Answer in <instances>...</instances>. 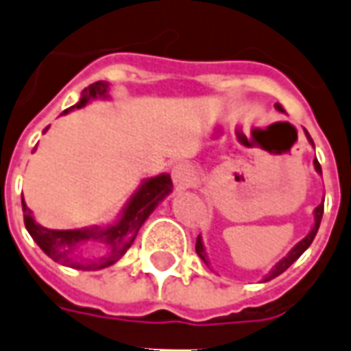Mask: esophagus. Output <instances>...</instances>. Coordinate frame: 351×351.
Returning <instances> with one entry per match:
<instances>
[{
  "label": "esophagus",
  "instance_id": "1",
  "mask_svg": "<svg viewBox=\"0 0 351 351\" xmlns=\"http://www.w3.org/2000/svg\"><path fill=\"white\" fill-rule=\"evenodd\" d=\"M173 178L178 188H190L191 184L195 182V175H193V169L188 165H178L173 171Z\"/></svg>",
  "mask_w": 351,
  "mask_h": 351
}]
</instances>
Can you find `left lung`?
<instances>
[{"label":"left lung","mask_w":351,"mask_h":351,"mask_svg":"<svg viewBox=\"0 0 351 351\" xmlns=\"http://www.w3.org/2000/svg\"><path fill=\"white\" fill-rule=\"evenodd\" d=\"M274 107L278 108L280 112H284V108L280 107L278 103H276ZM306 137H308V141H310V143H312V138H310L308 131H306ZM312 145H314V143H312ZM314 167H316L317 173H322V167H319V163H317V160H314ZM322 216H324V203H322V205H317V206H316V210H314V228H312V231H310L308 235H306V237H304V239H302L301 243H299V244H297V246H295L293 250H291V252H289V254H287L286 258H284V259H282V261H278V263H276V267H274V269H272V271H271V274H269V276L265 278V282H267V280L276 278L278 274H282V272L286 271V269H289V267H291V265H293L295 261H297V259L301 258L302 252H304V250H306V248H308L310 244H312V241H314V237H316L317 229H319V221H322ZM195 252H197L199 258L203 259V261H205V263L208 265V259H206V254H205V250H203V243H201V239H199V237H197V243H195Z\"/></svg>","instance_id":"left-lung-1"}]
</instances>
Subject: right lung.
Returning <instances> with one entry per match:
<instances>
[{"label":"right lung","mask_w":351,"mask_h":351,"mask_svg":"<svg viewBox=\"0 0 351 351\" xmlns=\"http://www.w3.org/2000/svg\"><path fill=\"white\" fill-rule=\"evenodd\" d=\"M107 82L97 80L84 90L80 101L71 108H80L86 105L93 97H105L107 95ZM67 112V110H65ZM64 112V114H65ZM173 188V180L169 175H160L148 178L138 188L133 195L130 205L125 206L120 221L108 229H67V231H58V229H47L39 226L32 216V210L27 208L24 199H22V213H24V223H26L27 233L32 235L35 243L50 259L58 263L67 265L79 271H97L105 269L108 265L116 263L128 252L131 243L135 241L137 231L145 220L152 214L161 199L167 195ZM88 238H105L111 246L107 256L99 260H82L78 258V246L86 242Z\"/></svg>","instance_id":"add662e5"}]
</instances>
